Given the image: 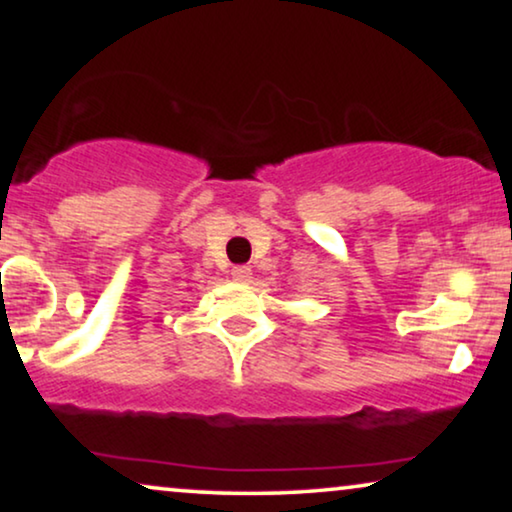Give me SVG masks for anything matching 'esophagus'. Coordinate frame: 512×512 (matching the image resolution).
<instances>
[{
  "label": "esophagus",
  "mask_w": 512,
  "mask_h": 512,
  "mask_svg": "<svg viewBox=\"0 0 512 512\" xmlns=\"http://www.w3.org/2000/svg\"><path fill=\"white\" fill-rule=\"evenodd\" d=\"M233 279L235 282H249L251 279V268H247V265H237V268H233Z\"/></svg>",
  "instance_id": "obj_1"
}]
</instances>
